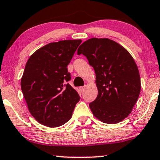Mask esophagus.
<instances>
[{"label":"esophagus","mask_w":160,"mask_h":160,"mask_svg":"<svg viewBox=\"0 0 160 160\" xmlns=\"http://www.w3.org/2000/svg\"><path fill=\"white\" fill-rule=\"evenodd\" d=\"M84 89H85V87H79V89H80L81 92H84Z\"/></svg>","instance_id":"34e87169"}]
</instances>
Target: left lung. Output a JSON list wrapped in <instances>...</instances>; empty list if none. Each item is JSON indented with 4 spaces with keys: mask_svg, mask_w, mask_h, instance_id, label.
Listing matches in <instances>:
<instances>
[{
    "mask_svg": "<svg viewBox=\"0 0 160 160\" xmlns=\"http://www.w3.org/2000/svg\"><path fill=\"white\" fill-rule=\"evenodd\" d=\"M95 70L98 94L89 103L95 117L104 123L117 124L128 117L138 99L141 78L128 50L108 38H92L78 47Z\"/></svg>",
    "mask_w": 160,
    "mask_h": 160,
    "instance_id": "1",
    "label": "left lung"
}]
</instances>
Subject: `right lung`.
Segmentation results:
<instances>
[{
    "instance_id": "add662e5",
    "label": "right lung",
    "mask_w": 160,
    "mask_h": 160,
    "mask_svg": "<svg viewBox=\"0 0 160 160\" xmlns=\"http://www.w3.org/2000/svg\"><path fill=\"white\" fill-rule=\"evenodd\" d=\"M82 40L50 43L36 50L26 63L21 89L28 110L39 123L49 128L70 120L80 97L67 82L68 65Z\"/></svg>"
}]
</instances>
